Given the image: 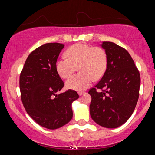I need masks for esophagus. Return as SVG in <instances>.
I'll return each mask as SVG.
<instances>
[{
    "label": "esophagus",
    "mask_w": 155,
    "mask_h": 155,
    "mask_svg": "<svg viewBox=\"0 0 155 155\" xmlns=\"http://www.w3.org/2000/svg\"><path fill=\"white\" fill-rule=\"evenodd\" d=\"M84 93H85V92H84V91H79V92H78V95H79V96H82V95H83V94H84Z\"/></svg>",
    "instance_id": "34e87169"
}]
</instances>
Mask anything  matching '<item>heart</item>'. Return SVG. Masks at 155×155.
I'll list each match as a JSON object with an SVG mask.
<instances>
[{
  "instance_id": "1",
  "label": "heart",
  "mask_w": 155,
  "mask_h": 155,
  "mask_svg": "<svg viewBox=\"0 0 155 155\" xmlns=\"http://www.w3.org/2000/svg\"><path fill=\"white\" fill-rule=\"evenodd\" d=\"M68 57L57 60L56 70L63 78L69 77L79 66L80 74L68 78L65 86L70 90L82 91L91 85L93 78L98 80L104 75L107 67V54L104 49L85 43H77L66 51Z\"/></svg>"
}]
</instances>
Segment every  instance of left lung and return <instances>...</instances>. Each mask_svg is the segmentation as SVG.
Returning <instances> with one entry per match:
<instances>
[{
  "mask_svg": "<svg viewBox=\"0 0 155 155\" xmlns=\"http://www.w3.org/2000/svg\"><path fill=\"white\" fill-rule=\"evenodd\" d=\"M101 46L105 50L108 62L103 77L88 92L91 97L90 112L100 126L115 128L124 124L134 111L140 74L127 50L111 41H103Z\"/></svg>",
  "mask_w": 155,
  "mask_h": 155,
  "instance_id": "left-lung-1",
  "label": "left lung"
}]
</instances>
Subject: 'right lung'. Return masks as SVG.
<instances>
[{
    "label": "right lung",
    "mask_w": 155,
    "mask_h": 155,
    "mask_svg": "<svg viewBox=\"0 0 155 155\" xmlns=\"http://www.w3.org/2000/svg\"><path fill=\"white\" fill-rule=\"evenodd\" d=\"M64 44H43L28 55L20 76L23 105L34 121L48 129L68 124L73 116L72 104L78 98L69 90L57 94L64 86L56 70V61Z\"/></svg>",
    "instance_id": "obj_1"
}]
</instances>
